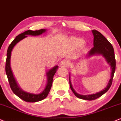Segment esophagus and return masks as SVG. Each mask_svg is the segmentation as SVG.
<instances>
[{
  "label": "esophagus",
  "mask_w": 121,
  "mask_h": 121,
  "mask_svg": "<svg viewBox=\"0 0 121 121\" xmlns=\"http://www.w3.org/2000/svg\"><path fill=\"white\" fill-rule=\"evenodd\" d=\"M68 65V61L66 60H63L60 62V65L62 66H66Z\"/></svg>",
  "instance_id": "1"
}]
</instances>
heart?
<instances>
[{"label": "heart", "mask_w": 121, "mask_h": 121, "mask_svg": "<svg viewBox=\"0 0 121 121\" xmlns=\"http://www.w3.org/2000/svg\"><path fill=\"white\" fill-rule=\"evenodd\" d=\"M74 42L78 46H82L85 43V41L81 39H74Z\"/></svg>", "instance_id": "obj_1"}]
</instances>
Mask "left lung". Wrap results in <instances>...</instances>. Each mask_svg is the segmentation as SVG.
Wrapping results in <instances>:
<instances>
[{
	"label": "left lung",
	"instance_id": "8db88e82",
	"mask_svg": "<svg viewBox=\"0 0 121 121\" xmlns=\"http://www.w3.org/2000/svg\"><path fill=\"white\" fill-rule=\"evenodd\" d=\"M92 33L94 36V41H94L93 42L94 47L90 50V51H89L87 56H91L95 55H102L106 60L107 62L111 66L112 73L111 79L108 82L107 86L105 87L103 91L96 93L95 94L91 95H81L76 93L72 86L70 80L69 75L70 86L75 95L80 99L88 100H93L98 98L99 97H101L102 95H103L109 90L112 83L113 78L114 72L116 70V59L115 56H114L113 47L112 44L104 36H103V35L101 33H100L98 30H93Z\"/></svg>",
	"mask_w": 121,
	"mask_h": 121
}]
</instances>
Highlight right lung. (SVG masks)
<instances>
[{"mask_svg": "<svg viewBox=\"0 0 121 121\" xmlns=\"http://www.w3.org/2000/svg\"><path fill=\"white\" fill-rule=\"evenodd\" d=\"M46 30L45 29H41L38 30H28L18 35L16 39L12 41V42L9 46L7 50V59L5 62V72L7 74L8 79L9 83L10 88L13 92L20 98L21 99L23 100L24 101L27 102H36L42 100L47 97L49 93L50 89H51L52 84L53 76L55 74L58 69V66H55L53 68L51 69L47 73V82L46 86L45 89L43 91L42 93L38 94H35L32 93H30L24 91L19 88L17 84L16 79L14 77L13 73L10 68V57H11V52L13 47L15 45L19 42L20 41L24 39V38L27 37V35H32V36H39L42 35L43 33H45Z\"/></svg>", "mask_w": 121, "mask_h": 121, "instance_id": "1", "label": "right lung"}]
</instances>
